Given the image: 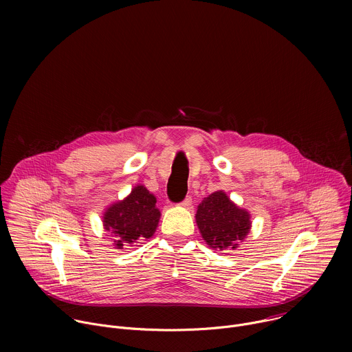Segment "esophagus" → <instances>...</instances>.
I'll list each match as a JSON object with an SVG mask.
<instances>
[{"label":"esophagus","mask_w":352,"mask_h":352,"mask_svg":"<svg viewBox=\"0 0 352 352\" xmlns=\"http://www.w3.org/2000/svg\"><path fill=\"white\" fill-rule=\"evenodd\" d=\"M190 204H192V199H190V196H186V197L182 200V202H181L179 205H181L182 208H186V209H188V208L190 206Z\"/></svg>","instance_id":"34e87169"}]
</instances>
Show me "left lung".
Returning a JSON list of instances; mask_svg holds the SVG:
<instances>
[{"label":"left lung","mask_w":352,"mask_h":352,"mask_svg":"<svg viewBox=\"0 0 352 352\" xmlns=\"http://www.w3.org/2000/svg\"><path fill=\"white\" fill-rule=\"evenodd\" d=\"M196 224L202 238L213 249H235L250 231V214L223 190H216L197 206Z\"/></svg>","instance_id":"1"}]
</instances>
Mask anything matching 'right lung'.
Returning a JSON list of instances; mask_svg holds the SVG:
<instances>
[{
	"label": "right lung",
	"instance_id": "add662e5",
	"mask_svg": "<svg viewBox=\"0 0 352 352\" xmlns=\"http://www.w3.org/2000/svg\"><path fill=\"white\" fill-rule=\"evenodd\" d=\"M156 202L153 193L146 186L138 185L124 200L107 208L103 214V226L106 231L116 235L114 246L117 249L153 236L160 220Z\"/></svg>",
	"mask_w": 352,
	"mask_h": 352
}]
</instances>
